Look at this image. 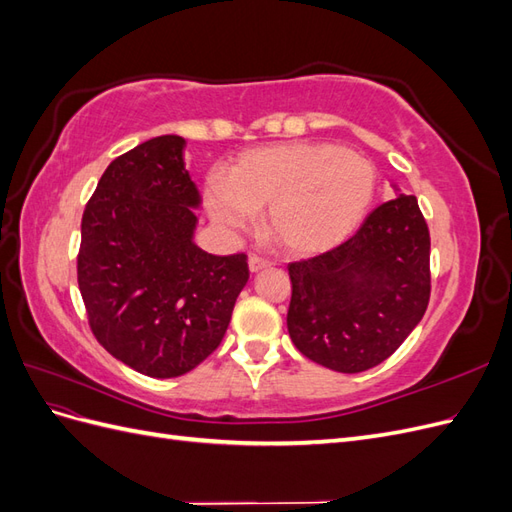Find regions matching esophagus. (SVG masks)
<instances>
[{
  "label": "esophagus",
  "mask_w": 512,
  "mask_h": 512,
  "mask_svg": "<svg viewBox=\"0 0 512 512\" xmlns=\"http://www.w3.org/2000/svg\"><path fill=\"white\" fill-rule=\"evenodd\" d=\"M247 265H250V271L252 273H258V271H265L271 267V262L265 260V258H258V256H252L250 260H247Z\"/></svg>",
  "instance_id": "34e87169"
}]
</instances>
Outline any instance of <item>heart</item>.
Wrapping results in <instances>:
<instances>
[{"label": "heart", "mask_w": 512, "mask_h": 512, "mask_svg": "<svg viewBox=\"0 0 512 512\" xmlns=\"http://www.w3.org/2000/svg\"><path fill=\"white\" fill-rule=\"evenodd\" d=\"M374 164L333 143H286L241 153L226 179L205 183L211 218L241 230L262 209V232L290 256H314L344 243L374 205Z\"/></svg>", "instance_id": "1"}]
</instances>
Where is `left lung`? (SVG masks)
I'll return each mask as SVG.
<instances>
[{
  "mask_svg": "<svg viewBox=\"0 0 512 512\" xmlns=\"http://www.w3.org/2000/svg\"><path fill=\"white\" fill-rule=\"evenodd\" d=\"M429 247L416 196L399 194L371 211L342 245L290 262L292 344L342 374L389 359L427 309Z\"/></svg>",
  "mask_w": 512,
  "mask_h": 512,
  "instance_id": "left-lung-1",
  "label": "left lung"
}]
</instances>
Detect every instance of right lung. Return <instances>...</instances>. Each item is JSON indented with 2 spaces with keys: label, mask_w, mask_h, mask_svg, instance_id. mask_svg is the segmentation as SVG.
<instances>
[{
  "label": "right lung",
  "mask_w": 512,
  "mask_h": 512,
  "mask_svg": "<svg viewBox=\"0 0 512 512\" xmlns=\"http://www.w3.org/2000/svg\"><path fill=\"white\" fill-rule=\"evenodd\" d=\"M185 138L164 134L115 158L83 213L79 290L106 352L149 378L188 374L220 346L247 284L245 254L194 243L200 194Z\"/></svg>",
  "instance_id": "right-lung-1"
}]
</instances>
